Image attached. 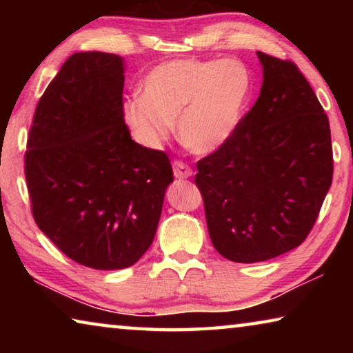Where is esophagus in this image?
<instances>
[{
  "mask_svg": "<svg viewBox=\"0 0 353 353\" xmlns=\"http://www.w3.org/2000/svg\"><path fill=\"white\" fill-rule=\"evenodd\" d=\"M172 171H174L176 179H187L193 174V170L187 163L182 162V160H174L172 162Z\"/></svg>",
  "mask_w": 353,
  "mask_h": 353,
  "instance_id": "1",
  "label": "esophagus"
}]
</instances>
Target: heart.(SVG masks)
I'll list each match as a JSON object with an SVG mask.
<instances>
[{
  "instance_id": "b5f03b06",
  "label": "heart",
  "mask_w": 353,
  "mask_h": 353,
  "mask_svg": "<svg viewBox=\"0 0 353 353\" xmlns=\"http://www.w3.org/2000/svg\"><path fill=\"white\" fill-rule=\"evenodd\" d=\"M249 88L248 71L235 61H168L145 76L141 94L124 101L123 119L148 149L168 140L176 121L179 139L191 152L210 154L234 134Z\"/></svg>"
}]
</instances>
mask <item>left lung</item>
<instances>
[{
  "mask_svg": "<svg viewBox=\"0 0 353 353\" xmlns=\"http://www.w3.org/2000/svg\"><path fill=\"white\" fill-rule=\"evenodd\" d=\"M256 54L260 97L194 176L213 246L238 263L301 246L333 177L330 124L305 76L294 62Z\"/></svg>",
  "mask_w": 353,
  "mask_h": 353,
  "instance_id": "left-lung-1",
  "label": "left lung"
}]
</instances>
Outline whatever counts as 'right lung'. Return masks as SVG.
Wrapping results in <instances>:
<instances>
[{
	"mask_svg": "<svg viewBox=\"0 0 353 353\" xmlns=\"http://www.w3.org/2000/svg\"><path fill=\"white\" fill-rule=\"evenodd\" d=\"M123 61L76 52L41 94L25 152L39 229L82 266H132L154 240L172 182L163 151L130 139Z\"/></svg>",
	"mask_w": 353,
	"mask_h": 353,
	"instance_id": "right-lung-1",
	"label": "right lung"
}]
</instances>
